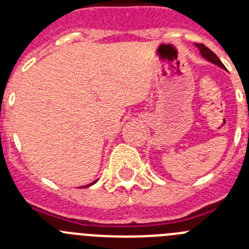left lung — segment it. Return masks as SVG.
Instances as JSON below:
<instances>
[{
	"instance_id": "left-lung-1",
	"label": "left lung",
	"mask_w": 249,
	"mask_h": 249,
	"mask_svg": "<svg viewBox=\"0 0 249 249\" xmlns=\"http://www.w3.org/2000/svg\"><path fill=\"white\" fill-rule=\"evenodd\" d=\"M196 46H197V47L199 48V52H201V54H202V57H203V58H206L207 61H210V62L214 63V65L219 66V67H221V68L226 70L224 65L221 62V59H219L218 57L215 56L214 52H212V51H211L210 48L206 47V46L202 45V43H196Z\"/></svg>"
}]
</instances>
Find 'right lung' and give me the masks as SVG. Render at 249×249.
<instances>
[{
  "mask_svg": "<svg viewBox=\"0 0 249 249\" xmlns=\"http://www.w3.org/2000/svg\"><path fill=\"white\" fill-rule=\"evenodd\" d=\"M96 182H97V179H96V181H94V182H92V183L87 184V186H83V188H86V187H89V186H92V184H94V183H96Z\"/></svg>",
  "mask_w": 249,
  "mask_h": 249,
  "instance_id": "1",
  "label": "right lung"
}]
</instances>
